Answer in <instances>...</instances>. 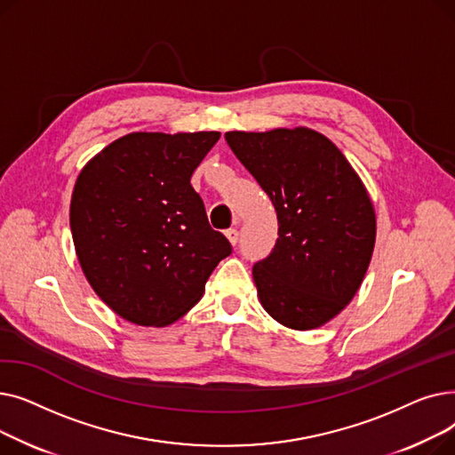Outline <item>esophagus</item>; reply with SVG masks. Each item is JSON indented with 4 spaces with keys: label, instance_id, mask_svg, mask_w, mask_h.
<instances>
[{
    "label": "esophagus",
    "instance_id": "obj_1",
    "mask_svg": "<svg viewBox=\"0 0 455 455\" xmlns=\"http://www.w3.org/2000/svg\"><path fill=\"white\" fill-rule=\"evenodd\" d=\"M225 235H227V240L230 242V245H235V243H237V237H240V234H237L235 228L225 230Z\"/></svg>",
    "mask_w": 455,
    "mask_h": 455
}]
</instances>
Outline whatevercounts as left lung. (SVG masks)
Instances as JSON below:
<instances>
[{"mask_svg":"<svg viewBox=\"0 0 455 455\" xmlns=\"http://www.w3.org/2000/svg\"><path fill=\"white\" fill-rule=\"evenodd\" d=\"M225 140L275 204L278 240L252 267L259 304L291 330H315L354 299L376 243V212L352 164L309 127L230 131Z\"/></svg>","mask_w":455,"mask_h":455,"instance_id":"obj_1","label":"left lung"}]
</instances>
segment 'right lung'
<instances>
[{"label":"right lung","instance_id":"1","mask_svg":"<svg viewBox=\"0 0 455 455\" xmlns=\"http://www.w3.org/2000/svg\"><path fill=\"white\" fill-rule=\"evenodd\" d=\"M220 132H129L92 156L69 203L79 266L114 314L175 323L204 295L227 237L212 230L189 179Z\"/></svg>","mask_w":455,"mask_h":455}]
</instances>
